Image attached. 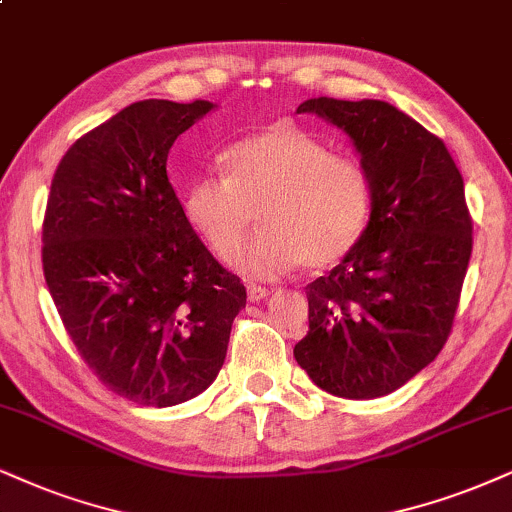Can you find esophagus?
<instances>
[{"mask_svg": "<svg viewBox=\"0 0 512 512\" xmlns=\"http://www.w3.org/2000/svg\"><path fill=\"white\" fill-rule=\"evenodd\" d=\"M268 289L266 287H256V285H249L246 287V296H249V301L251 304H258V301H263V299H268Z\"/></svg>", "mask_w": 512, "mask_h": 512, "instance_id": "obj_1", "label": "esophagus"}]
</instances>
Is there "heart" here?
Wrapping results in <instances>:
<instances>
[{
  "mask_svg": "<svg viewBox=\"0 0 512 512\" xmlns=\"http://www.w3.org/2000/svg\"><path fill=\"white\" fill-rule=\"evenodd\" d=\"M225 175L199 173L182 189V213L208 249L227 258L257 211L264 230L235 252L246 277H275L304 263L337 266L361 242L370 185L361 163L330 154L292 123H275L223 154Z\"/></svg>",
  "mask_w": 512,
  "mask_h": 512,
  "instance_id": "1",
  "label": "heart"
}]
</instances>
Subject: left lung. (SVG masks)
I'll list each match as a JSON object with an SVG mask.
<instances>
[{"mask_svg": "<svg viewBox=\"0 0 512 512\" xmlns=\"http://www.w3.org/2000/svg\"><path fill=\"white\" fill-rule=\"evenodd\" d=\"M349 135L370 185L361 242L306 287L294 358L327 394L377 399L427 368L449 339L472 254L463 175L439 137L380 99H306Z\"/></svg>", "mask_w": 512, "mask_h": 512, "instance_id": "left-lung-1", "label": "left lung"}]
</instances>
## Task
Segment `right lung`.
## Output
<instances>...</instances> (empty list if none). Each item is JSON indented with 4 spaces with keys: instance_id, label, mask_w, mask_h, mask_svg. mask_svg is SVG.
<instances>
[{
    "instance_id": "add662e5",
    "label": "right lung",
    "mask_w": 512,
    "mask_h": 512,
    "mask_svg": "<svg viewBox=\"0 0 512 512\" xmlns=\"http://www.w3.org/2000/svg\"><path fill=\"white\" fill-rule=\"evenodd\" d=\"M211 102L144 99L66 151L42 227L49 294L113 394L168 408L211 387L246 289L208 254L166 161Z\"/></svg>"
}]
</instances>
